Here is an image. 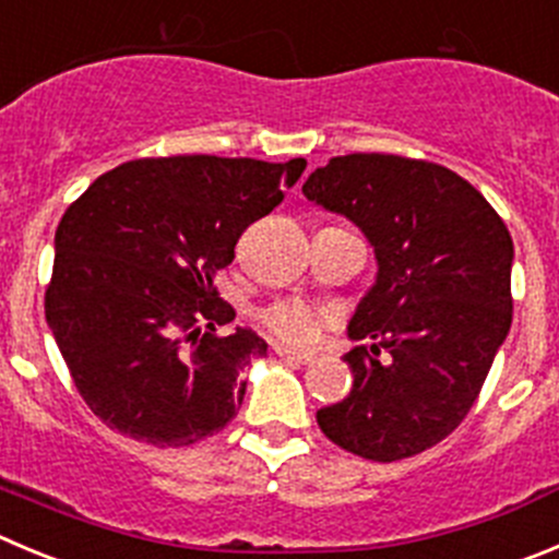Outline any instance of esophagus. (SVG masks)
Wrapping results in <instances>:
<instances>
[{
	"mask_svg": "<svg viewBox=\"0 0 559 559\" xmlns=\"http://www.w3.org/2000/svg\"><path fill=\"white\" fill-rule=\"evenodd\" d=\"M278 353L281 358H284V361H289V364H297V367H300V364H311V356L309 353H295V350H284V347H278Z\"/></svg>",
	"mask_w": 559,
	"mask_h": 559,
	"instance_id": "obj_1",
	"label": "esophagus"
}]
</instances>
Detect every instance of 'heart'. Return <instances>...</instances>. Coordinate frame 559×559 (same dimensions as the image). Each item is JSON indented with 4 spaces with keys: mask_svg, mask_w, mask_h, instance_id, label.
<instances>
[{
    "mask_svg": "<svg viewBox=\"0 0 559 559\" xmlns=\"http://www.w3.org/2000/svg\"><path fill=\"white\" fill-rule=\"evenodd\" d=\"M333 322H336V311L331 306L309 304L300 297L275 300L262 311V325L286 347H311Z\"/></svg>",
    "mask_w": 559,
    "mask_h": 559,
    "instance_id": "obj_1",
    "label": "heart"
}]
</instances>
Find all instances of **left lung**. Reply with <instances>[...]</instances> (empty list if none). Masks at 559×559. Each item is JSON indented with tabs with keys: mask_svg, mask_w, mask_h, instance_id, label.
<instances>
[{
	"mask_svg": "<svg viewBox=\"0 0 559 559\" xmlns=\"http://www.w3.org/2000/svg\"><path fill=\"white\" fill-rule=\"evenodd\" d=\"M304 195L356 223L378 259L347 328L372 344L344 356L353 389L317 425L367 461L419 455L466 419L510 331L508 226L450 168L394 154L333 156Z\"/></svg>",
	"mask_w": 559,
	"mask_h": 559,
	"instance_id": "8db88e82",
	"label": "left lung"
}]
</instances>
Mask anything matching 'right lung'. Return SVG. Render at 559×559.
Masks as SVG:
<instances>
[{
    "label": "right lung",
    "instance_id": "right-lung-1",
    "mask_svg": "<svg viewBox=\"0 0 559 559\" xmlns=\"http://www.w3.org/2000/svg\"><path fill=\"white\" fill-rule=\"evenodd\" d=\"M306 159H132L98 176L55 234L46 322L87 408L121 436L190 447L223 430L245 369L267 356L215 273L245 228L284 201Z\"/></svg>",
    "mask_w": 559,
    "mask_h": 559
}]
</instances>
